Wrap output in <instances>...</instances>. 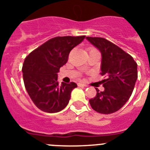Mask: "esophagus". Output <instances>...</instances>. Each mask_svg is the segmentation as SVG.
Segmentation results:
<instances>
[{"mask_svg":"<svg viewBox=\"0 0 150 150\" xmlns=\"http://www.w3.org/2000/svg\"><path fill=\"white\" fill-rule=\"evenodd\" d=\"M78 86H79L80 87H86V85L83 83H78Z\"/></svg>","mask_w":150,"mask_h":150,"instance_id":"34e87169","label":"esophagus"}]
</instances>
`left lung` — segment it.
<instances>
[{
    "instance_id": "obj_1",
    "label": "left lung",
    "mask_w": 150,
    "mask_h": 150,
    "mask_svg": "<svg viewBox=\"0 0 150 150\" xmlns=\"http://www.w3.org/2000/svg\"><path fill=\"white\" fill-rule=\"evenodd\" d=\"M102 54L101 83L103 92L96 89V96L89 99L96 112L108 115L118 111L127 102L137 79V64L132 56L118 46L100 37H86Z\"/></svg>"
}]
</instances>
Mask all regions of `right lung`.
<instances>
[{"label": "right lung", "instance_id": "add662e5", "mask_svg": "<svg viewBox=\"0 0 150 150\" xmlns=\"http://www.w3.org/2000/svg\"><path fill=\"white\" fill-rule=\"evenodd\" d=\"M85 38L82 36H57L45 42L26 56L23 65L24 85L37 108L55 113L67 105L75 83L57 82V73L68 60L70 51Z\"/></svg>", "mask_w": 150, "mask_h": 150}]
</instances>
